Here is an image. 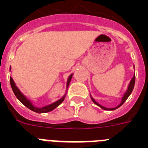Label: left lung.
Listing matches in <instances>:
<instances>
[{
    "mask_svg": "<svg viewBox=\"0 0 148 148\" xmlns=\"http://www.w3.org/2000/svg\"><path fill=\"white\" fill-rule=\"evenodd\" d=\"M135 80H136V77H135V75H133V78L131 79V81H130V84H129V85H128V88L126 92L125 93V95H124V96L122 97V99H121V102L120 103V104L119 106H117L116 108H104V107H103V106H101V104H99V103H97L96 101H95V100H94L93 99H92V97H91V99H92V101H93V103H95L96 105H98L99 107H100L101 109L103 110H114L117 109V108H119V107H121V105H122L123 104H124V102H125V101L127 99V98L130 96V95L131 94L132 91H133V88H134V85H135Z\"/></svg>",
    "mask_w": 148,
    "mask_h": 148,
    "instance_id": "left-lung-1",
    "label": "left lung"
}]
</instances>
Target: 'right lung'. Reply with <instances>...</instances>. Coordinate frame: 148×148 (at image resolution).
Listing matches in <instances>:
<instances>
[{
	"label": "right lung",
	"mask_w": 148,
	"mask_h": 148,
	"mask_svg": "<svg viewBox=\"0 0 148 148\" xmlns=\"http://www.w3.org/2000/svg\"><path fill=\"white\" fill-rule=\"evenodd\" d=\"M72 76H73V74H71V75L69 76V78H68L67 83H66V88H67L69 84H70V82L72 79ZM10 84H11V87H12V89L13 92H14V94H15V96L17 97V99L20 101L21 102L23 105L26 106L27 108H29V109L31 110L34 111V112H35V113H44L49 112V111L53 110H54L55 108H57L59 104H61V103L63 102V101L65 99V95H66V94H65V95H64L61 99L58 100L57 101H56V102L53 103V104H49V105L45 106V107H43V108H36V107H35V106L32 104V102H31L29 99H27V98H26L25 96L21 93V92L19 90V89L16 87L15 82H14V81H13V79L11 78V77H10Z\"/></svg>",
	"instance_id": "add662e5"
}]
</instances>
